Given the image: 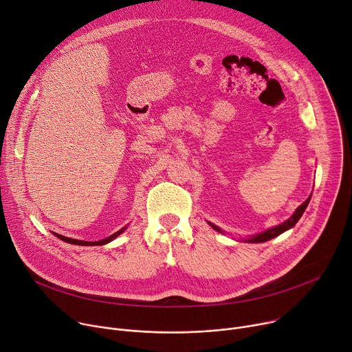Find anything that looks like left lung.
<instances>
[{"label":"left lung","instance_id":"8db88e82","mask_svg":"<svg viewBox=\"0 0 352 352\" xmlns=\"http://www.w3.org/2000/svg\"><path fill=\"white\" fill-rule=\"evenodd\" d=\"M310 198H311V195L295 210V213H294L289 219H287L286 221H283V223H280V225H278V226H275V228H271V229H268V230H265V232H263V233H260V234H255V236L247 239L245 241H247V243H264V241H268V240H271V239H274V237L282 234V233L286 232V230L292 229V228L296 225V223H298V220L302 217L303 212L306 210V208H307V205H309V202H310ZM209 225H210L214 230H217V232L221 233V230H220L217 226H214L213 223L209 221Z\"/></svg>","mask_w":352,"mask_h":352}]
</instances>
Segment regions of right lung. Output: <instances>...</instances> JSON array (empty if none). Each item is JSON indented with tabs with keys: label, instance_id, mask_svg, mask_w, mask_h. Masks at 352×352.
Here are the masks:
<instances>
[{
	"label": "right lung",
	"instance_id": "right-lung-1",
	"mask_svg": "<svg viewBox=\"0 0 352 352\" xmlns=\"http://www.w3.org/2000/svg\"><path fill=\"white\" fill-rule=\"evenodd\" d=\"M126 228L127 226H124V228H122L120 230H118L116 233H113L112 236H109V237H107V239H104V240H100V241H84V240H76V239H70V237H65V236H61V234H57V233H53L56 237H58L60 240H63V241H66V243H70V244H76V245H104V244H107V243H109V241H112L113 239H116L119 234H122L124 230H126Z\"/></svg>",
	"mask_w": 352,
	"mask_h": 352
}]
</instances>
